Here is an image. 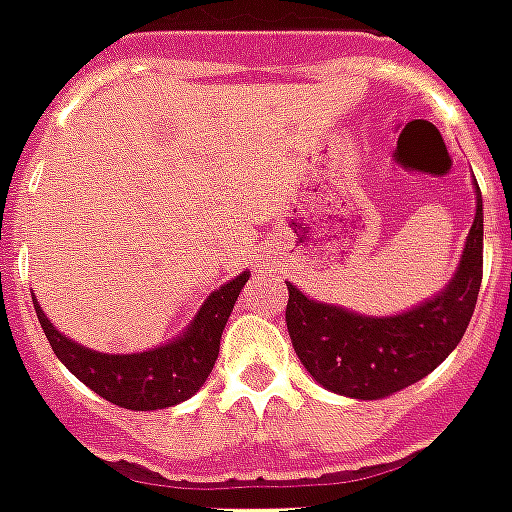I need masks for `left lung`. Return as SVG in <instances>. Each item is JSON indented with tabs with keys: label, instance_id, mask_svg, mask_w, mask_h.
Masks as SVG:
<instances>
[{
	"label": "left lung",
	"instance_id": "1",
	"mask_svg": "<svg viewBox=\"0 0 512 512\" xmlns=\"http://www.w3.org/2000/svg\"><path fill=\"white\" fill-rule=\"evenodd\" d=\"M483 282V200L450 285L418 309L363 317L317 304L287 285V331L295 355L323 388L352 399H385L434 372L467 331Z\"/></svg>",
	"mask_w": 512,
	"mask_h": 512
}]
</instances>
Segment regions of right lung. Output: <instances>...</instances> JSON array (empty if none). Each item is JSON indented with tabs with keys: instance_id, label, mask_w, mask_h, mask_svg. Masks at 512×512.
I'll use <instances>...</instances> for the list:
<instances>
[{
	"instance_id": "add662e5",
	"label": "right lung",
	"mask_w": 512,
	"mask_h": 512,
	"mask_svg": "<svg viewBox=\"0 0 512 512\" xmlns=\"http://www.w3.org/2000/svg\"><path fill=\"white\" fill-rule=\"evenodd\" d=\"M246 279L249 274L244 271L233 282L208 295L195 323L176 342L135 355H108V352L81 347L56 331L40 304H34V309L56 358L86 388H92L102 399L124 410H165L195 396L211 374L227 317L233 312V304L244 290Z\"/></svg>"
}]
</instances>
